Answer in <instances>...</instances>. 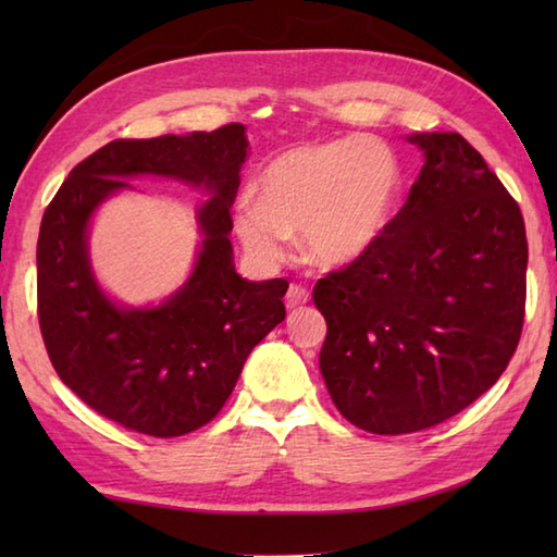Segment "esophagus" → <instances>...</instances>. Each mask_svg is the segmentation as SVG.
Here are the masks:
<instances>
[{"mask_svg": "<svg viewBox=\"0 0 557 557\" xmlns=\"http://www.w3.org/2000/svg\"><path fill=\"white\" fill-rule=\"evenodd\" d=\"M309 301V292H306L301 285H292L289 287V292H287V297H285V306L289 311H294V309H301V306Z\"/></svg>", "mask_w": 557, "mask_h": 557, "instance_id": "esophagus-1", "label": "esophagus"}]
</instances>
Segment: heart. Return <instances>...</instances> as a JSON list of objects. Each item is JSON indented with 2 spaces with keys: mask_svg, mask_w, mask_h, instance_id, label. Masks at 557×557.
<instances>
[{
  "mask_svg": "<svg viewBox=\"0 0 557 557\" xmlns=\"http://www.w3.org/2000/svg\"><path fill=\"white\" fill-rule=\"evenodd\" d=\"M405 174L381 140L347 136L280 152L258 180V194L234 206V230L260 263L285 260L292 234L311 260L349 265L393 224Z\"/></svg>",
  "mask_w": 557,
  "mask_h": 557,
  "instance_id": "obj_1",
  "label": "heart"
}]
</instances>
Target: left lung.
I'll return each instance as SVG.
<instances>
[{"mask_svg": "<svg viewBox=\"0 0 557 557\" xmlns=\"http://www.w3.org/2000/svg\"><path fill=\"white\" fill-rule=\"evenodd\" d=\"M423 168L369 253L313 289L321 373L377 435L431 429L479 399L522 335L527 232L515 198L455 132L411 134Z\"/></svg>", "mask_w": 557, "mask_h": 557, "instance_id": "8db88e82", "label": "left lung"}]
</instances>
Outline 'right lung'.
<instances>
[{"label": "right lung", "instance_id": "right-lung-1", "mask_svg": "<svg viewBox=\"0 0 557 557\" xmlns=\"http://www.w3.org/2000/svg\"><path fill=\"white\" fill-rule=\"evenodd\" d=\"M244 124L184 136L112 140L71 170L38 236V315L57 375L124 429L174 437L206 425L239 381L248 354L285 321L287 280L251 282L234 270L230 208L248 158ZM180 181L209 198L182 288L158 305H124L100 285L89 227L102 202L135 190L128 178Z\"/></svg>", "mask_w": 557, "mask_h": 557}]
</instances>
